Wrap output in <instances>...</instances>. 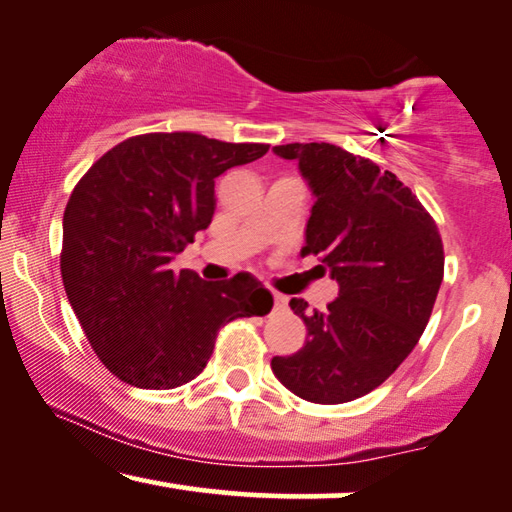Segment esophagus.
<instances>
[{"label": "esophagus", "instance_id": "34e87169", "mask_svg": "<svg viewBox=\"0 0 512 512\" xmlns=\"http://www.w3.org/2000/svg\"><path fill=\"white\" fill-rule=\"evenodd\" d=\"M272 300H274V311H283V309H286V304H288L286 295H281V293H272Z\"/></svg>", "mask_w": 512, "mask_h": 512}]
</instances>
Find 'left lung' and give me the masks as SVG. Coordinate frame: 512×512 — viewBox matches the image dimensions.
I'll return each mask as SVG.
<instances>
[{
	"label": "left lung",
	"instance_id": "8db88e82",
	"mask_svg": "<svg viewBox=\"0 0 512 512\" xmlns=\"http://www.w3.org/2000/svg\"><path fill=\"white\" fill-rule=\"evenodd\" d=\"M274 153L300 162L316 196L302 256L329 267L338 297L327 311L290 300L306 343L274 357L272 371L311 403H348L380 387L419 343L444 279L442 235L410 187L373 160L325 141Z\"/></svg>",
	"mask_w": 512,
	"mask_h": 512
}]
</instances>
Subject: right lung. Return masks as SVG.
<instances>
[{"label": "right lung", "instance_id": "right-lung-1", "mask_svg": "<svg viewBox=\"0 0 512 512\" xmlns=\"http://www.w3.org/2000/svg\"><path fill=\"white\" fill-rule=\"evenodd\" d=\"M267 144L148 132L116 144L80 178L64 210L61 277L107 371L139 389L194 380L235 318L265 316L270 290L249 272L203 281L171 258L215 215V178Z\"/></svg>", "mask_w": 512, "mask_h": 512}]
</instances>
